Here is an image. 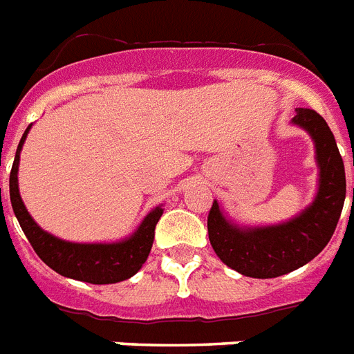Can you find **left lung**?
<instances>
[{"label":"left lung","instance_id":"8db88e82","mask_svg":"<svg viewBox=\"0 0 354 354\" xmlns=\"http://www.w3.org/2000/svg\"><path fill=\"white\" fill-rule=\"evenodd\" d=\"M292 123L309 132L320 169L317 196L289 222L238 227L212 202L207 231L218 258L251 278H277L306 266L329 243L346 200V171L326 120L311 109H297Z\"/></svg>","mask_w":354,"mask_h":354}]
</instances>
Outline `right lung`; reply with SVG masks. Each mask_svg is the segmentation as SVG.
<instances>
[{
  "label": "right lung",
  "instance_id": "obj_1",
  "mask_svg": "<svg viewBox=\"0 0 354 354\" xmlns=\"http://www.w3.org/2000/svg\"><path fill=\"white\" fill-rule=\"evenodd\" d=\"M28 131H30V125L23 132L21 140H19L8 187H10V203H12L14 214L18 218L19 225H21L30 245L34 247L37 257L41 258L50 269L59 272L62 277L96 283V286L116 283V281L134 277L142 269L149 252H151L152 242H154V229H156L160 216L163 214L162 205L152 209L147 216L143 218V222L140 223L136 231L122 242L74 243L65 242L62 238H56L50 232L43 231L28 214L18 189L19 152H21Z\"/></svg>",
  "mask_w": 354,
  "mask_h": 354
}]
</instances>
